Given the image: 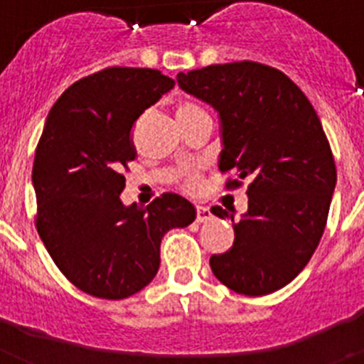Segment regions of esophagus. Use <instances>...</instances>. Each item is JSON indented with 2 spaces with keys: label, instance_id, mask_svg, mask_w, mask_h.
<instances>
[{
  "label": "esophagus",
  "instance_id": "34e87169",
  "mask_svg": "<svg viewBox=\"0 0 364 364\" xmlns=\"http://www.w3.org/2000/svg\"><path fill=\"white\" fill-rule=\"evenodd\" d=\"M211 218V211L210 208H205V205H197V222H204Z\"/></svg>",
  "mask_w": 364,
  "mask_h": 364
}]
</instances>
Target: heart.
Here are the masks:
<instances>
[{"label": "heart", "mask_w": 364, "mask_h": 364, "mask_svg": "<svg viewBox=\"0 0 364 364\" xmlns=\"http://www.w3.org/2000/svg\"><path fill=\"white\" fill-rule=\"evenodd\" d=\"M204 109L200 107L198 104L191 102V100H182L176 104V118L178 122L186 120V118H191V117H197V114H204ZM180 184L184 186L188 191H193V189H197L198 186V171L197 169H186L180 176Z\"/></svg>", "instance_id": "b5f03b06"}]
</instances>
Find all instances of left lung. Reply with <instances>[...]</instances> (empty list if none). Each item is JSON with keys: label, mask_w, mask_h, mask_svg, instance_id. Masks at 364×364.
I'll list each match as a JSON object with an SVG mask.
<instances>
[{"label": "left lung", "mask_w": 364, "mask_h": 364, "mask_svg": "<svg viewBox=\"0 0 364 364\" xmlns=\"http://www.w3.org/2000/svg\"><path fill=\"white\" fill-rule=\"evenodd\" d=\"M189 95L220 114L226 188L247 184V213L231 218L233 246L211 255L215 277L237 294L268 295L304 269L319 246L336 189V162L319 117L284 73L264 63L208 65L176 76Z\"/></svg>", "instance_id": "obj_1"}]
</instances>
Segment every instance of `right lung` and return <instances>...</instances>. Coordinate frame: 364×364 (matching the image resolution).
<instances>
[{"instance_id":"1","label":"right lung","mask_w":364,"mask_h":364,"mask_svg":"<svg viewBox=\"0 0 364 364\" xmlns=\"http://www.w3.org/2000/svg\"><path fill=\"white\" fill-rule=\"evenodd\" d=\"M173 85L156 69L107 67L65 89L45 122L32 167L36 230L60 272L92 297L118 301L146 288L164 235L197 217L175 193L147 208L120 200L122 171L136 159L134 124Z\"/></svg>"}]
</instances>
